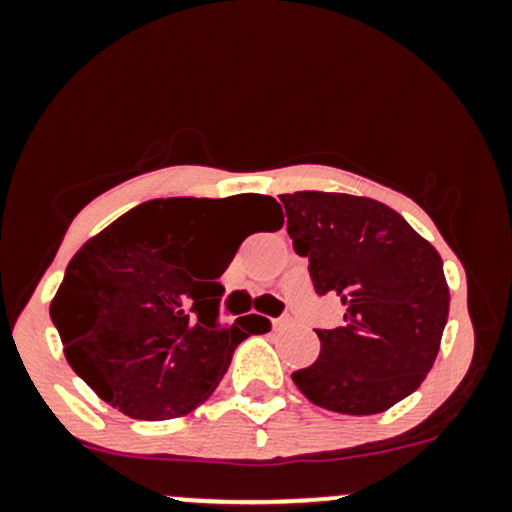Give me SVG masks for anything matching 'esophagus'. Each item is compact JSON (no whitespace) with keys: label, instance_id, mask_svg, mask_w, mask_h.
<instances>
[{"label":"esophagus","instance_id":"1","mask_svg":"<svg viewBox=\"0 0 512 512\" xmlns=\"http://www.w3.org/2000/svg\"><path fill=\"white\" fill-rule=\"evenodd\" d=\"M272 325H274V330H281V327L289 325V317H274Z\"/></svg>","mask_w":512,"mask_h":512}]
</instances>
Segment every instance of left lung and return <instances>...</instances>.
Segmentation results:
<instances>
[{"mask_svg":"<svg viewBox=\"0 0 512 512\" xmlns=\"http://www.w3.org/2000/svg\"><path fill=\"white\" fill-rule=\"evenodd\" d=\"M296 255L308 257L317 296L337 293L344 325L315 330L320 356L293 383L339 414H380L431 370L450 291L438 250L395 209L337 192L281 195Z\"/></svg>","mask_w":512,"mask_h":512,"instance_id":"8db88e82","label":"left lung"}]
</instances>
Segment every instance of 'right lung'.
I'll return each mask as SVG.
<instances>
[{
    "label": "right lung",
    "mask_w": 512,
    "mask_h": 512,
    "mask_svg": "<svg viewBox=\"0 0 512 512\" xmlns=\"http://www.w3.org/2000/svg\"><path fill=\"white\" fill-rule=\"evenodd\" d=\"M214 199H151L129 209L72 257L50 305L64 356L84 383L129 419L187 414L216 390L233 351L269 320H219V276L236 250L209 248ZM269 231L284 223L272 197L248 195Z\"/></svg>",
    "instance_id": "1"
}]
</instances>
